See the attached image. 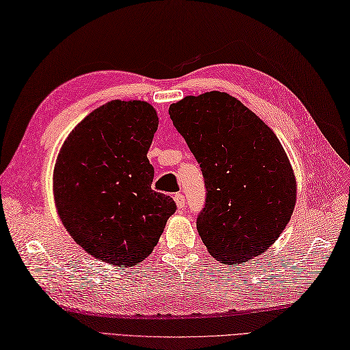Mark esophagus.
Listing matches in <instances>:
<instances>
[{
    "label": "esophagus",
    "instance_id": "1",
    "mask_svg": "<svg viewBox=\"0 0 350 350\" xmlns=\"http://www.w3.org/2000/svg\"><path fill=\"white\" fill-rule=\"evenodd\" d=\"M174 200H175V203H176V206L180 208V209L185 206V198H184V196H183L181 193L175 194V196H174Z\"/></svg>",
    "mask_w": 350,
    "mask_h": 350
}]
</instances>
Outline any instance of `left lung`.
Listing matches in <instances>:
<instances>
[{"label":"left lung","instance_id":"obj_1","mask_svg":"<svg viewBox=\"0 0 350 350\" xmlns=\"http://www.w3.org/2000/svg\"><path fill=\"white\" fill-rule=\"evenodd\" d=\"M169 116L202 167L198 232L212 257L243 264L269 250L293 215L297 183L273 131L226 92L185 96Z\"/></svg>","mask_w":350,"mask_h":350}]
</instances>
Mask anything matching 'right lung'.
Wrapping results in <instances>:
<instances>
[{
  "instance_id": "obj_1",
  "label": "right lung",
  "mask_w": 350,
  "mask_h": 350,
  "mask_svg": "<svg viewBox=\"0 0 350 350\" xmlns=\"http://www.w3.org/2000/svg\"><path fill=\"white\" fill-rule=\"evenodd\" d=\"M159 126L146 100H111L68 135L53 170L59 218L81 248L100 261L132 267L157 245L176 211L151 190L147 159Z\"/></svg>"
}]
</instances>
